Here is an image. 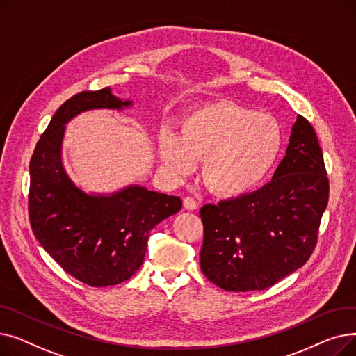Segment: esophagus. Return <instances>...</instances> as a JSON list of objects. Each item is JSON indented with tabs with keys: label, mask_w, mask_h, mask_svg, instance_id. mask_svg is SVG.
Masks as SVG:
<instances>
[{
	"label": "esophagus",
	"mask_w": 356,
	"mask_h": 356,
	"mask_svg": "<svg viewBox=\"0 0 356 356\" xmlns=\"http://www.w3.org/2000/svg\"><path fill=\"white\" fill-rule=\"evenodd\" d=\"M183 207L188 209V211H195L197 208V203H196V200L193 197L188 196V197L183 199Z\"/></svg>",
	"instance_id": "obj_1"
}]
</instances>
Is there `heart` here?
Returning a JSON list of instances; mask_svg holds the SVG:
<instances>
[{
  "instance_id": "1",
  "label": "heart",
  "mask_w": 356,
  "mask_h": 356,
  "mask_svg": "<svg viewBox=\"0 0 356 356\" xmlns=\"http://www.w3.org/2000/svg\"><path fill=\"white\" fill-rule=\"evenodd\" d=\"M284 145L274 117L231 101L200 105L184 115L179 136L164 131L159 149L165 167L184 176L203 160L202 179L220 197L244 196L263 183Z\"/></svg>"
}]
</instances>
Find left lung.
Segmentation results:
<instances>
[{"label":"left lung","instance_id":"1","mask_svg":"<svg viewBox=\"0 0 356 356\" xmlns=\"http://www.w3.org/2000/svg\"><path fill=\"white\" fill-rule=\"evenodd\" d=\"M329 200L319 140L298 115L273 180L257 192L200 209V268L227 291L274 286L306 264Z\"/></svg>","mask_w":356,"mask_h":356}]
</instances>
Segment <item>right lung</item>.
Listing matches in <instances>:
<instances>
[{
  "label": "right lung",
  "instance_id": "1",
  "mask_svg": "<svg viewBox=\"0 0 356 356\" xmlns=\"http://www.w3.org/2000/svg\"><path fill=\"white\" fill-rule=\"evenodd\" d=\"M129 105L111 88L76 93L54 112L30 160L33 234L67 274L92 287L133 277L144 261L149 231L181 208L180 197L141 186L109 196L88 195L67 177L62 165L65 124L82 111Z\"/></svg>",
  "mask_w": 356,
  "mask_h": 356
}]
</instances>
